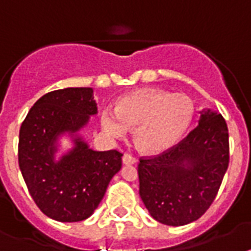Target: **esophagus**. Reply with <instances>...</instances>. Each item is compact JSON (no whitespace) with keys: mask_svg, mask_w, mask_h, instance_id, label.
<instances>
[{"mask_svg":"<svg viewBox=\"0 0 251 251\" xmlns=\"http://www.w3.org/2000/svg\"><path fill=\"white\" fill-rule=\"evenodd\" d=\"M136 157H134V156H131V154L129 153H125L124 154V157H122V162L125 165H132V164H136Z\"/></svg>","mask_w":251,"mask_h":251,"instance_id":"obj_1","label":"esophagus"}]
</instances>
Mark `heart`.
<instances>
[{"label": "heart", "mask_w": 251, "mask_h": 251, "mask_svg": "<svg viewBox=\"0 0 251 251\" xmlns=\"http://www.w3.org/2000/svg\"><path fill=\"white\" fill-rule=\"evenodd\" d=\"M195 115L193 100L185 94L142 89L122 97L116 112L105 108L100 122L112 138L134 130L136 146L146 153H161L178 143Z\"/></svg>", "instance_id": "heart-1"}]
</instances>
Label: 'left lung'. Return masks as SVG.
Masks as SVG:
<instances>
[{"label": "left lung", "mask_w": 251, "mask_h": 251, "mask_svg": "<svg viewBox=\"0 0 251 251\" xmlns=\"http://www.w3.org/2000/svg\"><path fill=\"white\" fill-rule=\"evenodd\" d=\"M229 164L223 116L201 111L199 125L182 142L138 165L139 195L151 217L166 226L197 221L210 207Z\"/></svg>", "instance_id": "1"}]
</instances>
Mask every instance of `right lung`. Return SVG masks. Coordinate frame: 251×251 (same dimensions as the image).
<instances>
[{
  "label": "right lung",
  "instance_id": "1",
  "mask_svg": "<svg viewBox=\"0 0 251 251\" xmlns=\"http://www.w3.org/2000/svg\"><path fill=\"white\" fill-rule=\"evenodd\" d=\"M97 113L91 87H67L41 97L20 126V172L38 209L54 221L90 217L121 169V152L94 151L78 135ZM66 133L74 148L55 160L57 139Z\"/></svg>",
  "mask_w": 251,
  "mask_h": 251
}]
</instances>
